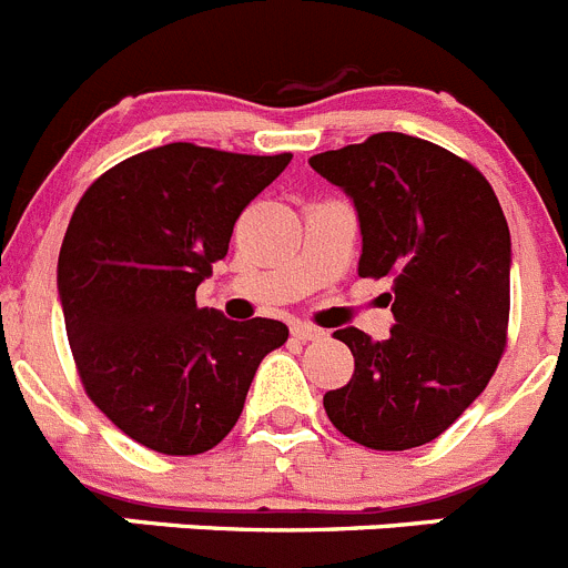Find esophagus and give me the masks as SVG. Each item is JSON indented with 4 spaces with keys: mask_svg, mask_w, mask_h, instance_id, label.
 <instances>
[{
    "mask_svg": "<svg viewBox=\"0 0 568 568\" xmlns=\"http://www.w3.org/2000/svg\"><path fill=\"white\" fill-rule=\"evenodd\" d=\"M293 337L301 343L321 341V337H324V329H318V326H310V324H293Z\"/></svg>",
    "mask_w": 568,
    "mask_h": 568,
    "instance_id": "esophagus-1",
    "label": "esophagus"
}]
</instances>
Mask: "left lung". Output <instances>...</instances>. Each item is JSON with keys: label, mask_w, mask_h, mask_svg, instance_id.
Here are the masks:
<instances>
[{"label": "left lung", "mask_w": 568, "mask_h": 568, "mask_svg": "<svg viewBox=\"0 0 568 568\" xmlns=\"http://www.w3.org/2000/svg\"><path fill=\"white\" fill-rule=\"evenodd\" d=\"M346 191L361 220L363 278H392L386 341L346 326L355 357L324 394L343 436L372 450H408L445 434L485 392L507 348L509 227L478 169L399 132L310 158Z\"/></svg>", "instance_id": "1"}]
</instances>
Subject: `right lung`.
Listing matches in <instances>:
<instances>
[{"label":"right lung","mask_w":568,"mask_h":568,"mask_svg":"<svg viewBox=\"0 0 568 568\" xmlns=\"http://www.w3.org/2000/svg\"><path fill=\"white\" fill-rule=\"evenodd\" d=\"M293 154L169 143L123 160L83 191L59 253V298L83 392L126 436L169 456L220 445L281 321H227L196 287L244 207Z\"/></svg>","instance_id":"add662e5"}]
</instances>
